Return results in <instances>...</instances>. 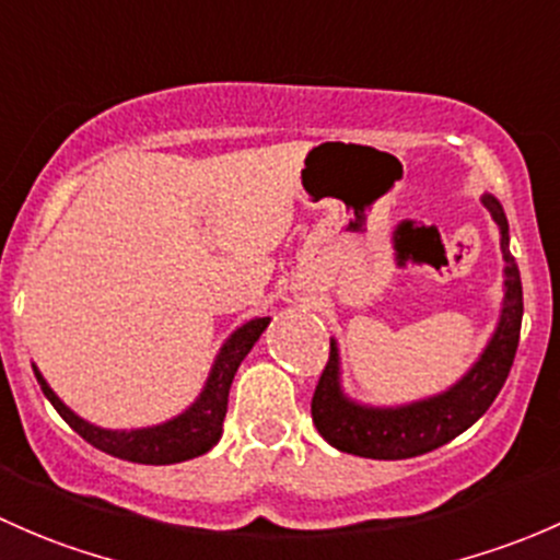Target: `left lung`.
Returning a JSON list of instances; mask_svg holds the SVG:
<instances>
[{
	"label": "left lung",
	"instance_id": "8db88e82",
	"mask_svg": "<svg viewBox=\"0 0 560 560\" xmlns=\"http://www.w3.org/2000/svg\"><path fill=\"white\" fill-rule=\"evenodd\" d=\"M482 201L491 210L493 221L501 226V253H504L506 264L504 313H501V323L491 345L475 369L447 394L399 409H366L345 399L339 390V359L331 342L328 361L313 394V423L323 440L337 451L380 460L412 458V455L436 451L445 442L464 434L475 420H480L499 396L512 361H515L517 339H521L523 288L515 256L510 253L506 218L501 212V205L493 196H486Z\"/></svg>",
	"mask_w": 560,
	"mask_h": 560
}]
</instances>
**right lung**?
<instances>
[{
  "label": "right lung",
  "mask_w": 560,
  "mask_h": 560,
  "mask_svg": "<svg viewBox=\"0 0 560 560\" xmlns=\"http://www.w3.org/2000/svg\"><path fill=\"white\" fill-rule=\"evenodd\" d=\"M269 318H256L245 326L237 328L232 334L226 345H223L221 355H218L215 366H212L210 380H207L205 394L196 399L191 409L180 415V418L170 420V423L153 425V429H137V431H105L96 429V425L80 420L72 409L65 407V401L48 388V383L43 380V374H37V383L43 388V394L48 396L50 405L59 409L61 418L83 436L89 445H94L96 451L115 455V458L135 460V464H180V460L196 458V455L207 453L218 440H221L223 431V418H226L229 407V388H232V380L237 374L250 348L256 345V339L261 337L264 328H267Z\"/></svg>",
  "instance_id": "right-lung-1"
}]
</instances>
